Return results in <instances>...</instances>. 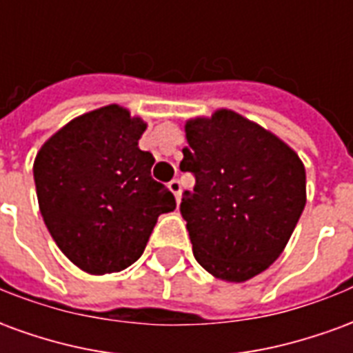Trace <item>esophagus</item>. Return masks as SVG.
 Here are the masks:
<instances>
[{
    "label": "esophagus",
    "mask_w": 353,
    "mask_h": 353,
    "mask_svg": "<svg viewBox=\"0 0 353 353\" xmlns=\"http://www.w3.org/2000/svg\"><path fill=\"white\" fill-rule=\"evenodd\" d=\"M168 189L174 192V196H176V200L179 202V196H181V183H179V179H172L168 183Z\"/></svg>",
    "instance_id": "esophagus-1"
}]
</instances>
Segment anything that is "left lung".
<instances>
[{"mask_svg": "<svg viewBox=\"0 0 353 353\" xmlns=\"http://www.w3.org/2000/svg\"><path fill=\"white\" fill-rule=\"evenodd\" d=\"M185 136L179 168L196 185L183 192L179 210L194 259L219 280H250L280 257L303 214V161L230 109L187 121Z\"/></svg>", "mask_w": 353, "mask_h": 353, "instance_id": "8db88e82", "label": "left lung"}]
</instances>
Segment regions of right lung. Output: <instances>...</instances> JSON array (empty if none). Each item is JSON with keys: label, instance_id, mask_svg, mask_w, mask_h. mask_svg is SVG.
Masks as SVG:
<instances>
[{"label": "right lung", "instance_id": "obj_1", "mask_svg": "<svg viewBox=\"0 0 353 353\" xmlns=\"http://www.w3.org/2000/svg\"><path fill=\"white\" fill-rule=\"evenodd\" d=\"M147 123L117 103L75 117L34 162L43 221L68 259L88 274L121 272L141 257L174 194L151 177L138 141Z\"/></svg>", "mask_w": 353, "mask_h": 353}]
</instances>
